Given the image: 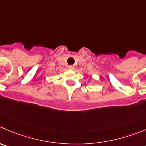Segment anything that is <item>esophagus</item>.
Segmentation results:
<instances>
[{
    "instance_id": "34e87169",
    "label": "esophagus",
    "mask_w": 146,
    "mask_h": 146,
    "mask_svg": "<svg viewBox=\"0 0 146 146\" xmlns=\"http://www.w3.org/2000/svg\"><path fill=\"white\" fill-rule=\"evenodd\" d=\"M68 69H69V70H74V66H68Z\"/></svg>"
}]
</instances>
